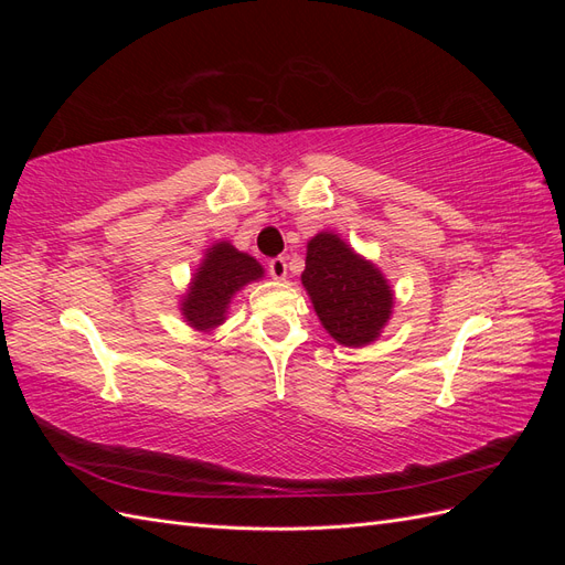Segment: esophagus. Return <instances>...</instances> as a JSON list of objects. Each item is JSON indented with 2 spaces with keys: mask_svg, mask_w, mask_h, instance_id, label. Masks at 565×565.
I'll list each match as a JSON object with an SVG mask.
<instances>
[{
  "mask_svg": "<svg viewBox=\"0 0 565 565\" xmlns=\"http://www.w3.org/2000/svg\"><path fill=\"white\" fill-rule=\"evenodd\" d=\"M268 273L273 280H285L287 278V262L282 256H276V259L268 262Z\"/></svg>",
  "mask_w": 565,
  "mask_h": 565,
  "instance_id": "obj_1",
  "label": "esophagus"
}]
</instances>
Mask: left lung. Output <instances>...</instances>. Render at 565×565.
Wrapping results in <instances>:
<instances>
[{
    "mask_svg": "<svg viewBox=\"0 0 565 565\" xmlns=\"http://www.w3.org/2000/svg\"><path fill=\"white\" fill-rule=\"evenodd\" d=\"M301 282L322 328L341 347L372 344L391 318L393 289L384 273L337 233L311 237Z\"/></svg>",
    "mask_w": 565,
    "mask_h": 565,
    "instance_id": "obj_1",
    "label": "left lung"
}]
</instances>
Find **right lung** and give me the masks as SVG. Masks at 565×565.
I'll return each mask as SVG.
<instances>
[{"instance_id":"right-lung-1","label":"right lung","mask_w":565,"mask_h":565,"mask_svg":"<svg viewBox=\"0 0 565 565\" xmlns=\"http://www.w3.org/2000/svg\"><path fill=\"white\" fill-rule=\"evenodd\" d=\"M264 278L254 256L237 252L231 243H216L204 254L195 276L181 299V316L191 328L212 332L226 320L231 299L254 280Z\"/></svg>"}]
</instances>
